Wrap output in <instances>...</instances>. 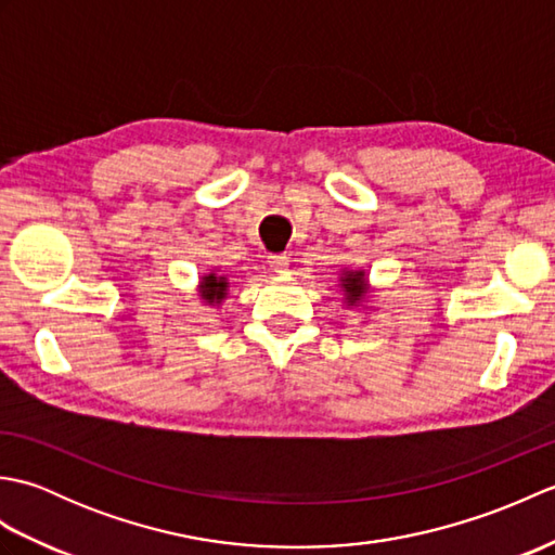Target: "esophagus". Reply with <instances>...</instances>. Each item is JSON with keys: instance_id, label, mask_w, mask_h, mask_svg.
Returning a JSON list of instances; mask_svg holds the SVG:
<instances>
[{"instance_id": "obj_1", "label": "esophagus", "mask_w": 555, "mask_h": 555, "mask_svg": "<svg viewBox=\"0 0 555 555\" xmlns=\"http://www.w3.org/2000/svg\"><path fill=\"white\" fill-rule=\"evenodd\" d=\"M267 259H269V267L274 271H286L288 269V255H284V253H271Z\"/></svg>"}]
</instances>
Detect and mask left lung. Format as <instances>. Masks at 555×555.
<instances>
[{"label":"left lung","mask_w":555,"mask_h":555,"mask_svg":"<svg viewBox=\"0 0 555 555\" xmlns=\"http://www.w3.org/2000/svg\"><path fill=\"white\" fill-rule=\"evenodd\" d=\"M344 288L348 293V300L356 302L364 296V291H367V284H364V276L360 274V271H350V274H346L344 279Z\"/></svg>","instance_id":"left-lung-1"}]
</instances>
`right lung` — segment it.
<instances>
[{"mask_svg":"<svg viewBox=\"0 0 555 555\" xmlns=\"http://www.w3.org/2000/svg\"><path fill=\"white\" fill-rule=\"evenodd\" d=\"M203 293H205V298H207L209 302L221 300L223 293H227V281L217 279L215 274H209V276L203 281Z\"/></svg>","mask_w":555,"mask_h":555,"instance_id":"right-lung-1","label":"right lung"}]
</instances>
